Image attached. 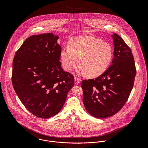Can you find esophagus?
Returning a JSON list of instances; mask_svg holds the SVG:
<instances>
[{
    "label": "esophagus",
    "mask_w": 148,
    "mask_h": 148,
    "mask_svg": "<svg viewBox=\"0 0 148 148\" xmlns=\"http://www.w3.org/2000/svg\"><path fill=\"white\" fill-rule=\"evenodd\" d=\"M81 82V80L79 77H75V83L76 85H78Z\"/></svg>",
    "instance_id": "34e87169"
}]
</instances>
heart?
Masks as SVG:
<instances>
[{"label": "heart", "instance_id": "b5f03b06", "mask_svg": "<svg viewBox=\"0 0 148 148\" xmlns=\"http://www.w3.org/2000/svg\"><path fill=\"white\" fill-rule=\"evenodd\" d=\"M112 48L108 42L89 36L72 38L68 47L61 50L60 58L64 68L71 71L78 62L82 73L89 77L102 75L110 62Z\"/></svg>", "mask_w": 148, "mask_h": 148}]
</instances>
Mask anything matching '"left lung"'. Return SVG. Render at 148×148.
I'll return each instance as SVG.
<instances>
[{"label": "left lung", "mask_w": 148, "mask_h": 148, "mask_svg": "<svg viewBox=\"0 0 148 148\" xmlns=\"http://www.w3.org/2000/svg\"><path fill=\"white\" fill-rule=\"evenodd\" d=\"M112 36V64L100 76L84 80L81 84L87 112L99 119L113 116L122 109L132 90L136 73L131 49L117 34Z\"/></svg>", "instance_id": "obj_1"}]
</instances>
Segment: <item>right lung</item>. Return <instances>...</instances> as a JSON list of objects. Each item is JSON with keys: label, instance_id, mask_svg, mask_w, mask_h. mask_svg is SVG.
Wrapping results in <instances>:
<instances>
[{"label": "right lung", "instance_id": "1", "mask_svg": "<svg viewBox=\"0 0 148 148\" xmlns=\"http://www.w3.org/2000/svg\"><path fill=\"white\" fill-rule=\"evenodd\" d=\"M59 37L52 33L32 35L16 51L12 83L22 104L35 116L48 119L62 109L74 76L64 72Z\"/></svg>", "mask_w": 148, "mask_h": 148}]
</instances>
